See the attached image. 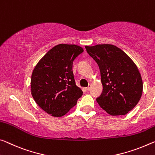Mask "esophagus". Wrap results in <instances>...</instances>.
<instances>
[{
    "instance_id": "obj_1",
    "label": "esophagus",
    "mask_w": 155,
    "mask_h": 155,
    "mask_svg": "<svg viewBox=\"0 0 155 155\" xmlns=\"http://www.w3.org/2000/svg\"><path fill=\"white\" fill-rule=\"evenodd\" d=\"M90 88H91V85H89V86H88L87 87H85V90H90Z\"/></svg>"
}]
</instances>
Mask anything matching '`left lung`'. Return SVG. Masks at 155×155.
<instances>
[{
  "mask_svg": "<svg viewBox=\"0 0 155 155\" xmlns=\"http://www.w3.org/2000/svg\"><path fill=\"white\" fill-rule=\"evenodd\" d=\"M85 48L100 69L103 92L97 103L112 116L126 114L138 104L143 92L137 66L127 54L111 44Z\"/></svg>",
  "mask_w": 155,
  "mask_h": 155,
  "instance_id": "left-lung-1",
  "label": "left lung"
}]
</instances>
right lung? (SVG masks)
Returning <instances> with one entry per match:
<instances>
[{"mask_svg":"<svg viewBox=\"0 0 155 155\" xmlns=\"http://www.w3.org/2000/svg\"><path fill=\"white\" fill-rule=\"evenodd\" d=\"M83 51L77 45L53 47L34 68L31 78V94L41 109L61 117L75 106L83 92L75 83L72 63Z\"/></svg>","mask_w":155,"mask_h":155,"instance_id":"add662e5","label":"right lung"}]
</instances>
